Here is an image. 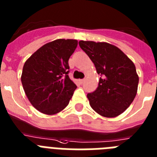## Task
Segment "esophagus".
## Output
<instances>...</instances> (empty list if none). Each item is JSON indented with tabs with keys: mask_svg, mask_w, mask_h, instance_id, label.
<instances>
[{
	"mask_svg": "<svg viewBox=\"0 0 157 157\" xmlns=\"http://www.w3.org/2000/svg\"><path fill=\"white\" fill-rule=\"evenodd\" d=\"M85 82V79H79V83L82 84Z\"/></svg>",
	"mask_w": 157,
	"mask_h": 157,
	"instance_id": "esophagus-1",
	"label": "esophagus"
}]
</instances>
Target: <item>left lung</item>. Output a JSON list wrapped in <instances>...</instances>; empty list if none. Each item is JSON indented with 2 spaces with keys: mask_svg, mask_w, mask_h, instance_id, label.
<instances>
[{
  "mask_svg": "<svg viewBox=\"0 0 157 157\" xmlns=\"http://www.w3.org/2000/svg\"><path fill=\"white\" fill-rule=\"evenodd\" d=\"M78 44L102 76L96 90L87 94L90 107L103 117L120 116L136 95L139 76L135 64L120 49L107 42L79 41Z\"/></svg>",
  "mask_w": 157,
  "mask_h": 157,
  "instance_id": "8db88e82",
  "label": "left lung"
}]
</instances>
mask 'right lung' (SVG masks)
Wrapping results in <instances>:
<instances>
[{
  "mask_svg": "<svg viewBox=\"0 0 157 157\" xmlns=\"http://www.w3.org/2000/svg\"><path fill=\"white\" fill-rule=\"evenodd\" d=\"M77 46L75 39L54 40L25 61L21 77L23 89L41 113L55 115L69 104L77 86L68 76V61Z\"/></svg>",
  "mask_w": 157,
  "mask_h": 157,
  "instance_id": "add662e5",
  "label": "right lung"
}]
</instances>
